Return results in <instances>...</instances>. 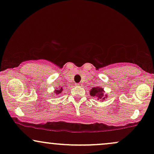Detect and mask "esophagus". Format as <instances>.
<instances>
[{"label": "esophagus", "mask_w": 154, "mask_h": 154, "mask_svg": "<svg viewBox=\"0 0 154 154\" xmlns=\"http://www.w3.org/2000/svg\"><path fill=\"white\" fill-rule=\"evenodd\" d=\"M76 85H77V86L81 87V86H83V84H82V83H77V84H76Z\"/></svg>", "instance_id": "34e87169"}]
</instances>
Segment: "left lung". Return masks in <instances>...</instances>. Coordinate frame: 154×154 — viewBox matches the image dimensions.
<instances>
[{
  "instance_id": "1",
  "label": "left lung",
  "mask_w": 154,
  "mask_h": 154,
  "mask_svg": "<svg viewBox=\"0 0 154 154\" xmlns=\"http://www.w3.org/2000/svg\"><path fill=\"white\" fill-rule=\"evenodd\" d=\"M90 94L91 96L97 97V100H103L107 98V95H104V90L103 88H93L91 90H90Z\"/></svg>"
}]
</instances>
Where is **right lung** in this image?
<instances>
[{
  "mask_svg": "<svg viewBox=\"0 0 154 154\" xmlns=\"http://www.w3.org/2000/svg\"><path fill=\"white\" fill-rule=\"evenodd\" d=\"M62 91H63L62 88H59V89H57V90H55L54 93H55V94L57 95H59L61 94V92H62Z\"/></svg>",
  "mask_w": 154,
  "mask_h": 154,
  "instance_id": "obj_1",
  "label": "right lung"
}]
</instances>
